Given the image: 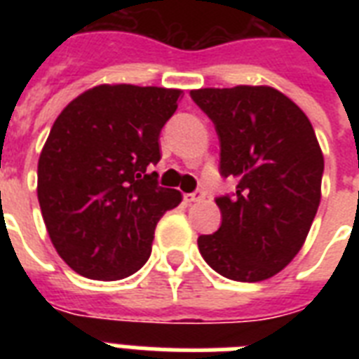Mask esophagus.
Wrapping results in <instances>:
<instances>
[{"instance_id":"obj_1","label":"esophagus","mask_w":359,"mask_h":359,"mask_svg":"<svg viewBox=\"0 0 359 359\" xmlns=\"http://www.w3.org/2000/svg\"><path fill=\"white\" fill-rule=\"evenodd\" d=\"M203 197H205V191L196 190V191H191V194H186L184 199L186 203H196V201H201Z\"/></svg>"}]
</instances>
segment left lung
<instances>
[{
    "instance_id": "8db88e82",
    "label": "left lung",
    "mask_w": 359,
    "mask_h": 359,
    "mask_svg": "<svg viewBox=\"0 0 359 359\" xmlns=\"http://www.w3.org/2000/svg\"><path fill=\"white\" fill-rule=\"evenodd\" d=\"M191 100L214 123L219 175L235 194L216 197L222 225L197 238L224 278L255 283L283 270L306 242L320 203L324 158L306 114L272 87L197 89Z\"/></svg>"
}]
</instances>
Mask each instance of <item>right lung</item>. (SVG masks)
Instances as JSON below:
<instances>
[{"mask_svg":"<svg viewBox=\"0 0 359 359\" xmlns=\"http://www.w3.org/2000/svg\"><path fill=\"white\" fill-rule=\"evenodd\" d=\"M180 98L179 89L98 86L53 123L36 196L52 244L83 278L115 281L137 272L151 257L156 224L182 199L151 171Z\"/></svg>","mask_w":359,"mask_h":359,"instance_id":"add662e5","label":"right lung"}]
</instances>
